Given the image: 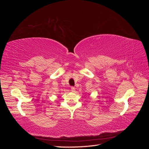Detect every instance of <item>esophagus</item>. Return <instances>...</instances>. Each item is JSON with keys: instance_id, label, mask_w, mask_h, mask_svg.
Segmentation results:
<instances>
[{"instance_id": "34e87169", "label": "esophagus", "mask_w": 149, "mask_h": 149, "mask_svg": "<svg viewBox=\"0 0 149 149\" xmlns=\"http://www.w3.org/2000/svg\"><path fill=\"white\" fill-rule=\"evenodd\" d=\"M71 90L72 92H74L75 91V88L74 87H71Z\"/></svg>"}]
</instances>
